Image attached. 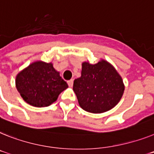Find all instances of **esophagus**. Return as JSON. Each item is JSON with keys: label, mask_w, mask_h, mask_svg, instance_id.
I'll use <instances>...</instances> for the list:
<instances>
[{"label": "esophagus", "mask_w": 154, "mask_h": 154, "mask_svg": "<svg viewBox=\"0 0 154 154\" xmlns=\"http://www.w3.org/2000/svg\"><path fill=\"white\" fill-rule=\"evenodd\" d=\"M67 83H68V85H69V87H72V86H73V79L69 80V81H67Z\"/></svg>", "instance_id": "obj_1"}]
</instances>
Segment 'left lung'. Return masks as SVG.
<instances>
[{
	"label": "left lung",
	"instance_id": "left-lung-1",
	"mask_svg": "<svg viewBox=\"0 0 154 154\" xmlns=\"http://www.w3.org/2000/svg\"><path fill=\"white\" fill-rule=\"evenodd\" d=\"M73 89L84 110L101 113L117 105L125 86L114 67L103 60L94 65L83 63L81 77L74 80Z\"/></svg>",
	"mask_w": 154,
	"mask_h": 154
}]
</instances>
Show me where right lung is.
Instances as JSON below:
<instances>
[{"instance_id": "obj_1", "label": "right lung", "mask_w": 154, "mask_h": 154, "mask_svg": "<svg viewBox=\"0 0 154 154\" xmlns=\"http://www.w3.org/2000/svg\"><path fill=\"white\" fill-rule=\"evenodd\" d=\"M15 85L22 98L29 105L37 107L51 105L68 88L51 63L40 61L21 71L16 77Z\"/></svg>"}]
</instances>
